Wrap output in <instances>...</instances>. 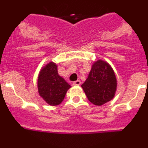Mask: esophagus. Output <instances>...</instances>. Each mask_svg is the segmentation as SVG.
<instances>
[{
    "mask_svg": "<svg viewBox=\"0 0 148 148\" xmlns=\"http://www.w3.org/2000/svg\"><path fill=\"white\" fill-rule=\"evenodd\" d=\"M81 84V82L79 80H77L73 83V86H79Z\"/></svg>",
    "mask_w": 148,
    "mask_h": 148,
    "instance_id": "34e87169",
    "label": "esophagus"
}]
</instances>
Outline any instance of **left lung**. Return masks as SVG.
I'll return each instance as SVG.
<instances>
[{
    "label": "left lung",
    "instance_id": "obj_1",
    "mask_svg": "<svg viewBox=\"0 0 148 148\" xmlns=\"http://www.w3.org/2000/svg\"><path fill=\"white\" fill-rule=\"evenodd\" d=\"M90 102L101 106L114 98L117 90V79L109 63L99 59L92 64L88 77L82 85Z\"/></svg>",
    "mask_w": 148,
    "mask_h": 148
}]
</instances>
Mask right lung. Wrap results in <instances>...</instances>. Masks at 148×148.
Instances as JSON below:
<instances>
[{"label": "right lung", "mask_w": 148, "mask_h": 148, "mask_svg": "<svg viewBox=\"0 0 148 148\" xmlns=\"http://www.w3.org/2000/svg\"><path fill=\"white\" fill-rule=\"evenodd\" d=\"M38 92L46 103L57 106L64 99L71 86L58 73V65L49 61L41 67L38 75Z\"/></svg>", "instance_id": "add662e5"}]
</instances>
